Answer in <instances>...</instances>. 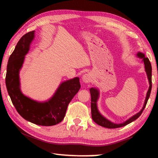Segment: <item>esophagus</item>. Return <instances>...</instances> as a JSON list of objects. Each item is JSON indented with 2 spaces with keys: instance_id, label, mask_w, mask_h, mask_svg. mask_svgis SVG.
<instances>
[{
  "instance_id": "1",
  "label": "esophagus",
  "mask_w": 158,
  "mask_h": 158,
  "mask_svg": "<svg viewBox=\"0 0 158 158\" xmlns=\"http://www.w3.org/2000/svg\"><path fill=\"white\" fill-rule=\"evenodd\" d=\"M93 80V77L90 73L85 74L82 77V81L84 83H90Z\"/></svg>"
}]
</instances>
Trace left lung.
I'll use <instances>...</instances> for the list:
<instances>
[{
    "instance_id": "obj_1",
    "label": "left lung",
    "mask_w": 158,
    "mask_h": 158,
    "mask_svg": "<svg viewBox=\"0 0 158 158\" xmlns=\"http://www.w3.org/2000/svg\"><path fill=\"white\" fill-rule=\"evenodd\" d=\"M137 56L142 60V63L144 64L145 71L146 73L147 77H148V82H149V88L146 93L145 102H144L142 109H141V111L139 112H138L137 114H136L132 117H130V118H128L127 121L122 123H114L110 121L107 118H106L104 116H102V115L100 114V112L99 111L97 102H98L99 97H100V91H99V89H97V88H91V89H90V95H91L92 118L93 120V121L96 123L98 125H100V126L105 127L106 128H110V129H111V128H118V127H123L125 125L129 124L132 121H135L136 119H137L138 118L141 116V114H142L144 108L146 107L147 102H148L150 95H151V89H152V67H151V62L149 61V59L148 58L145 57V54H144V53L141 52H138L137 53Z\"/></svg>"
}]
</instances>
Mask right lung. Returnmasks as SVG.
Segmentation results:
<instances>
[{"label":"right lung","mask_w":158,"mask_h":158,"mask_svg":"<svg viewBox=\"0 0 158 158\" xmlns=\"http://www.w3.org/2000/svg\"><path fill=\"white\" fill-rule=\"evenodd\" d=\"M34 38L35 31L29 32L16 45L7 63L5 84L13 105L21 117L34 124L52 126L63 121L69 103L81 85L79 77L63 81L52 97L44 102L34 100L23 94L21 90L19 72Z\"/></svg>","instance_id":"right-lung-1"}]
</instances>
